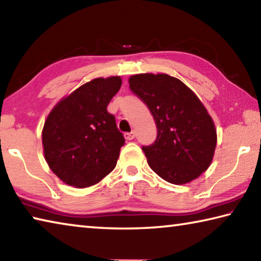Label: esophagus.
<instances>
[{
	"instance_id": "1",
	"label": "esophagus",
	"mask_w": 261,
	"mask_h": 261,
	"mask_svg": "<svg viewBox=\"0 0 261 261\" xmlns=\"http://www.w3.org/2000/svg\"><path fill=\"white\" fill-rule=\"evenodd\" d=\"M124 137H125L126 140H132L136 137V135H135V132L132 131V132H126V134L124 135Z\"/></svg>"
}]
</instances>
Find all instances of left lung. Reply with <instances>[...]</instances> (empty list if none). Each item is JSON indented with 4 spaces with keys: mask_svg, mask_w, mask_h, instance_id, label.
<instances>
[{
    "mask_svg": "<svg viewBox=\"0 0 261 261\" xmlns=\"http://www.w3.org/2000/svg\"><path fill=\"white\" fill-rule=\"evenodd\" d=\"M129 84L156 123V140L143 147L151 169L176 185L199 177L211 166L218 140L214 122L199 98L166 73L134 74Z\"/></svg>",
    "mask_w": 261,
    "mask_h": 261,
    "instance_id": "left-lung-1",
    "label": "left lung"
}]
</instances>
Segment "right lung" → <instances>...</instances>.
Listing matches in <instances>:
<instances>
[{
  "instance_id": "obj_1",
  "label": "right lung",
  "mask_w": 261,
  "mask_h": 261,
  "mask_svg": "<svg viewBox=\"0 0 261 261\" xmlns=\"http://www.w3.org/2000/svg\"><path fill=\"white\" fill-rule=\"evenodd\" d=\"M121 85L120 76L95 78L61 99L47 116L43 155L62 182L92 187L116 166L125 140L107 106Z\"/></svg>"
}]
</instances>
